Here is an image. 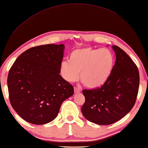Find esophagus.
I'll use <instances>...</instances> for the list:
<instances>
[{"label": "esophagus", "instance_id": "obj_1", "mask_svg": "<svg viewBox=\"0 0 148 148\" xmlns=\"http://www.w3.org/2000/svg\"><path fill=\"white\" fill-rule=\"evenodd\" d=\"M74 91H75V93H78V92H80V89L77 88V87H74Z\"/></svg>", "mask_w": 148, "mask_h": 148}]
</instances>
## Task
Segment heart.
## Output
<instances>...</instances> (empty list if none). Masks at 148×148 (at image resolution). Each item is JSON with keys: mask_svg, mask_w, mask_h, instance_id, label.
<instances>
[{"mask_svg": "<svg viewBox=\"0 0 148 148\" xmlns=\"http://www.w3.org/2000/svg\"><path fill=\"white\" fill-rule=\"evenodd\" d=\"M114 56L107 49L90 47L75 49L70 54V59L62 61L59 66L62 77L68 82L79 78L89 88H98L107 82L114 68Z\"/></svg>", "mask_w": 148, "mask_h": 148, "instance_id": "b5f03b06", "label": "heart"}]
</instances>
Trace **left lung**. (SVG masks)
Returning a JSON list of instances; mask_svg holds the SVG:
<instances>
[{
    "mask_svg": "<svg viewBox=\"0 0 148 148\" xmlns=\"http://www.w3.org/2000/svg\"><path fill=\"white\" fill-rule=\"evenodd\" d=\"M115 64L109 78L99 88L83 90L85 103L81 108L84 117L99 125L117 122L133 108L139 87L137 66L125 51L112 47Z\"/></svg>",
    "mask_w": 148,
    "mask_h": 148,
    "instance_id": "obj_1",
    "label": "left lung"
}]
</instances>
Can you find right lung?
I'll list each match as a JSON object with an SVG mask.
<instances>
[{
	"label": "right lung",
	"instance_id": "add662e5",
	"mask_svg": "<svg viewBox=\"0 0 148 148\" xmlns=\"http://www.w3.org/2000/svg\"><path fill=\"white\" fill-rule=\"evenodd\" d=\"M64 45L31 48L16 59L9 71L11 106L26 121L44 125L57 117L62 102L73 95V87L60 75Z\"/></svg>",
	"mask_w": 148,
	"mask_h": 148
}]
</instances>
